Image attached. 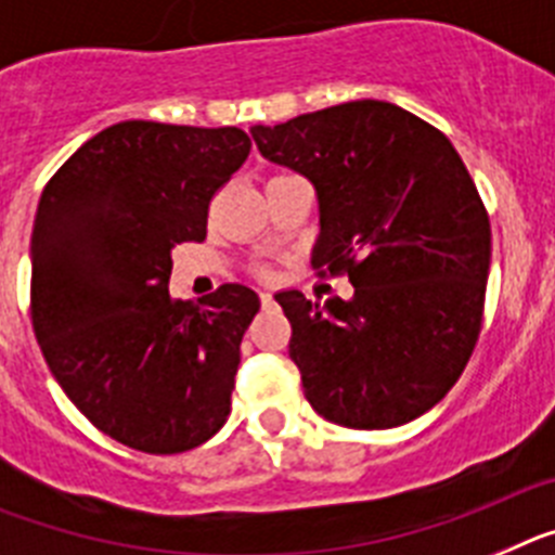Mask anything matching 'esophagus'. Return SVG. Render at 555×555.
I'll list each match as a JSON object with an SVG mask.
<instances>
[{"mask_svg":"<svg viewBox=\"0 0 555 555\" xmlns=\"http://www.w3.org/2000/svg\"><path fill=\"white\" fill-rule=\"evenodd\" d=\"M259 301H262V307H273L271 293H259Z\"/></svg>","mask_w":555,"mask_h":555,"instance_id":"34e87169","label":"esophagus"}]
</instances>
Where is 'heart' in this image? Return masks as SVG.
<instances>
[{
	"label": "heart",
	"instance_id": "heart-1",
	"mask_svg": "<svg viewBox=\"0 0 555 555\" xmlns=\"http://www.w3.org/2000/svg\"><path fill=\"white\" fill-rule=\"evenodd\" d=\"M254 276H259V279H271V271H268V268H262V264H257V268H254Z\"/></svg>",
	"mask_w": 555,
	"mask_h": 555
}]
</instances>
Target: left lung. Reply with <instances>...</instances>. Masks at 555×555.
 Instances as JSON below:
<instances>
[{"mask_svg":"<svg viewBox=\"0 0 555 555\" xmlns=\"http://www.w3.org/2000/svg\"><path fill=\"white\" fill-rule=\"evenodd\" d=\"M259 153L312 181L318 276L354 298L276 301L310 404L351 430L413 422L447 397L480 337L489 211L444 133L411 111L354 100L250 128Z\"/></svg>","mask_w":555,"mask_h":555,"instance_id":"8db88e82","label":"left lung"}]
</instances>
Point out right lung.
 <instances>
[{"instance_id": "add662e5", "label": "right lung", "mask_w": 555, "mask_h": 555, "mask_svg": "<svg viewBox=\"0 0 555 555\" xmlns=\"http://www.w3.org/2000/svg\"><path fill=\"white\" fill-rule=\"evenodd\" d=\"M240 128L111 125L44 186L33 225L30 315L77 411L119 444L176 455L231 413L257 293L170 296L172 248L206 240L211 197L248 158Z\"/></svg>"}]
</instances>
